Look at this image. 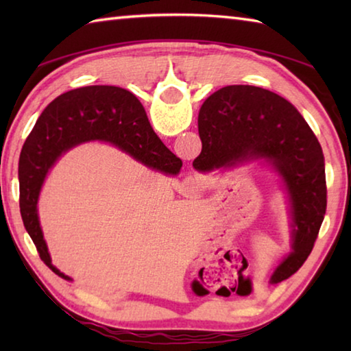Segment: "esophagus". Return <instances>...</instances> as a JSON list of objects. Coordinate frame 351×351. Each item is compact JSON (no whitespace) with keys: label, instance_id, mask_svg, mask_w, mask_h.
I'll list each match as a JSON object with an SVG mask.
<instances>
[{"label":"esophagus","instance_id":"34e87169","mask_svg":"<svg viewBox=\"0 0 351 351\" xmlns=\"http://www.w3.org/2000/svg\"><path fill=\"white\" fill-rule=\"evenodd\" d=\"M201 187H203V180L198 178L197 175H190L187 178H184V181L181 184V192L186 197H195L201 192Z\"/></svg>","mask_w":351,"mask_h":351}]
</instances>
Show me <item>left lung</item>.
Listing matches in <instances>:
<instances>
[{
    "label": "left lung",
    "mask_w": 351,
    "mask_h": 351,
    "mask_svg": "<svg viewBox=\"0 0 351 351\" xmlns=\"http://www.w3.org/2000/svg\"><path fill=\"white\" fill-rule=\"evenodd\" d=\"M201 173L265 161L282 178L288 193L293 252L271 277L278 283L305 263L326 210L325 159L316 134L295 106L268 90L224 86L206 99L198 114Z\"/></svg>",
    "instance_id": "1"
}]
</instances>
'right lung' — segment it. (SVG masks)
Segmentation results:
<instances>
[{
  "label": "right lung",
  "instance_id": "add662e5",
  "mask_svg": "<svg viewBox=\"0 0 351 351\" xmlns=\"http://www.w3.org/2000/svg\"><path fill=\"white\" fill-rule=\"evenodd\" d=\"M88 141L111 142L147 167L165 175H178L182 167L181 159L153 132L138 97L123 88L83 86L52 100L41 112L20 154V212L40 258L64 280L71 278L51 263L37 203L45 178L57 159Z\"/></svg>",
  "mask_w": 351,
  "mask_h": 351
}]
</instances>
